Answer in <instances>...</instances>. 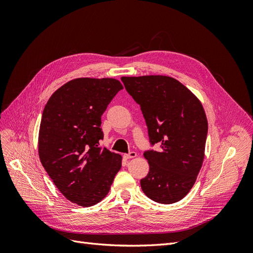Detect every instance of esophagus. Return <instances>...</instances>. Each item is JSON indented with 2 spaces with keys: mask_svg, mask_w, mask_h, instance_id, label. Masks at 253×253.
Listing matches in <instances>:
<instances>
[{
  "mask_svg": "<svg viewBox=\"0 0 253 253\" xmlns=\"http://www.w3.org/2000/svg\"><path fill=\"white\" fill-rule=\"evenodd\" d=\"M137 156V153L136 152H129L128 154H125L124 155V157L126 158V159H131V158H134V157H136Z\"/></svg>",
  "mask_w": 253,
  "mask_h": 253,
  "instance_id": "34e87169",
  "label": "esophagus"
}]
</instances>
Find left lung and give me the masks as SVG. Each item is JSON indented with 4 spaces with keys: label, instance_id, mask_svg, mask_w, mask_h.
Here are the masks:
<instances>
[{
    "label": "left lung",
    "instance_id": "1",
    "mask_svg": "<svg viewBox=\"0 0 253 253\" xmlns=\"http://www.w3.org/2000/svg\"><path fill=\"white\" fill-rule=\"evenodd\" d=\"M127 93L140 105L151 145L143 153L150 171L140 180L143 193L159 204L182 200L202 168L208 121L201 101L168 76L122 77Z\"/></svg>",
    "mask_w": 253,
    "mask_h": 253
}]
</instances>
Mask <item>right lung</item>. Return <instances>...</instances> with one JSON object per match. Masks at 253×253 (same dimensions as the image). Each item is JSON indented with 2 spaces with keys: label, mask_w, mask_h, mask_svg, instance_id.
<instances>
[{
  "label": "right lung",
  "mask_w": 253,
  "mask_h": 253,
  "mask_svg": "<svg viewBox=\"0 0 253 253\" xmlns=\"http://www.w3.org/2000/svg\"><path fill=\"white\" fill-rule=\"evenodd\" d=\"M122 84L113 78H77L51 95L39 131L41 164L68 201L90 207L109 193L121 155L99 147L101 116Z\"/></svg>",
  "instance_id": "obj_1"
}]
</instances>
